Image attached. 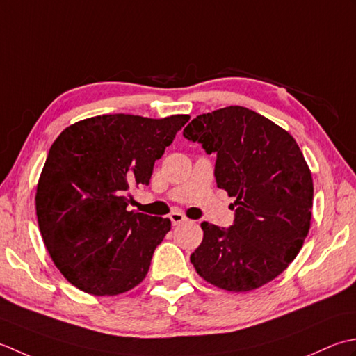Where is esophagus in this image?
I'll list each match as a JSON object with an SVG mask.
<instances>
[{"mask_svg":"<svg viewBox=\"0 0 356 356\" xmlns=\"http://www.w3.org/2000/svg\"><path fill=\"white\" fill-rule=\"evenodd\" d=\"M169 218H170L172 226H178V224L187 221L186 216H184L183 213H181V212H177V210H173V212L169 215Z\"/></svg>","mask_w":356,"mask_h":356,"instance_id":"34e87169","label":"esophagus"}]
</instances>
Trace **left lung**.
<instances>
[{"instance_id": "1", "label": "left lung", "mask_w": 356, "mask_h": 356, "mask_svg": "<svg viewBox=\"0 0 356 356\" xmlns=\"http://www.w3.org/2000/svg\"><path fill=\"white\" fill-rule=\"evenodd\" d=\"M184 138L216 154V186L236 201L234 224L201 222L197 273L229 292H249L277 278L302 248L310 227L314 181L298 144L284 129L249 108L202 113Z\"/></svg>"}]
</instances>
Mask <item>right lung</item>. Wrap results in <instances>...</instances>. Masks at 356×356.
<instances>
[{"label": "right lung", "mask_w": 356, "mask_h": 356, "mask_svg": "<svg viewBox=\"0 0 356 356\" xmlns=\"http://www.w3.org/2000/svg\"><path fill=\"white\" fill-rule=\"evenodd\" d=\"M188 115H99L64 129L36 187L42 241L64 278L92 295H118L146 278L170 220L129 212Z\"/></svg>", "instance_id": "1"}]
</instances>
